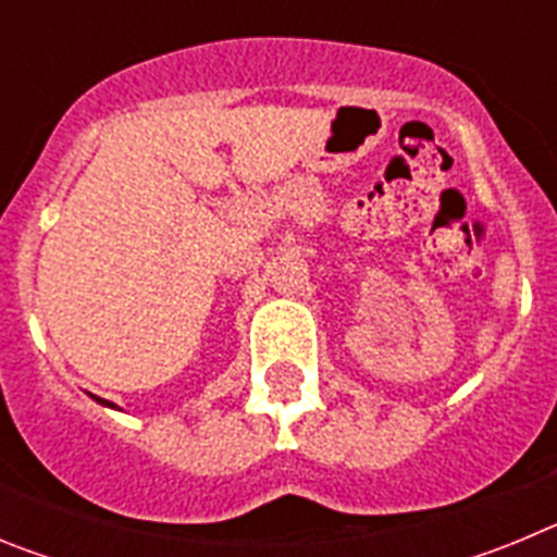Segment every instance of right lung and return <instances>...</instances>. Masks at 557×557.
Wrapping results in <instances>:
<instances>
[{
	"instance_id": "add662e5",
	"label": "right lung",
	"mask_w": 557,
	"mask_h": 557,
	"mask_svg": "<svg viewBox=\"0 0 557 557\" xmlns=\"http://www.w3.org/2000/svg\"><path fill=\"white\" fill-rule=\"evenodd\" d=\"M97 401H100V405H106V407H113L111 401H106V398H97Z\"/></svg>"
}]
</instances>
